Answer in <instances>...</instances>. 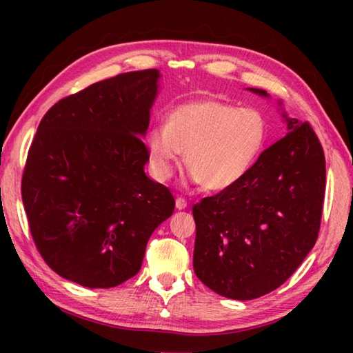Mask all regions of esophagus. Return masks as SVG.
I'll return each mask as SVG.
<instances>
[{
  "instance_id": "obj_1",
  "label": "esophagus",
  "mask_w": 353,
  "mask_h": 353,
  "mask_svg": "<svg viewBox=\"0 0 353 353\" xmlns=\"http://www.w3.org/2000/svg\"><path fill=\"white\" fill-rule=\"evenodd\" d=\"M176 208H177V210H185V208H187V201H185L183 198H177L176 199Z\"/></svg>"
}]
</instances>
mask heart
I'll return each instance as SVG.
<instances>
[{"label": "heart", "mask_w": 353, "mask_h": 353, "mask_svg": "<svg viewBox=\"0 0 353 353\" xmlns=\"http://www.w3.org/2000/svg\"><path fill=\"white\" fill-rule=\"evenodd\" d=\"M268 134V118L254 107L219 99L190 101L166 115L163 129L148 134L149 165L157 181H168L185 154V165L196 182L212 191L225 190L252 168Z\"/></svg>", "instance_id": "1"}]
</instances>
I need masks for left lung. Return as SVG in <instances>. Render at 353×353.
I'll return each mask as SVG.
<instances>
[{"label": "left lung", "mask_w": 353, "mask_h": 353, "mask_svg": "<svg viewBox=\"0 0 353 353\" xmlns=\"http://www.w3.org/2000/svg\"><path fill=\"white\" fill-rule=\"evenodd\" d=\"M250 92L268 98L260 88ZM286 135L234 187L193 207V268L219 296L250 301L283 285L318 240L325 157L308 123L282 109Z\"/></svg>", "instance_id": "obj_1"}]
</instances>
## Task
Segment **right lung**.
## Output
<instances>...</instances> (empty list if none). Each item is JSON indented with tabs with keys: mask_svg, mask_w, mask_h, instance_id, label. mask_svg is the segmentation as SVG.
Listing matches in <instances>:
<instances>
[{
	"mask_svg": "<svg viewBox=\"0 0 353 353\" xmlns=\"http://www.w3.org/2000/svg\"><path fill=\"white\" fill-rule=\"evenodd\" d=\"M159 77L130 71L61 99L29 148L21 198L32 240L52 271L87 288L134 277L174 212L170 190L145 174Z\"/></svg>",
	"mask_w": 353,
	"mask_h": 353,
	"instance_id": "obj_1",
	"label": "right lung"
}]
</instances>
